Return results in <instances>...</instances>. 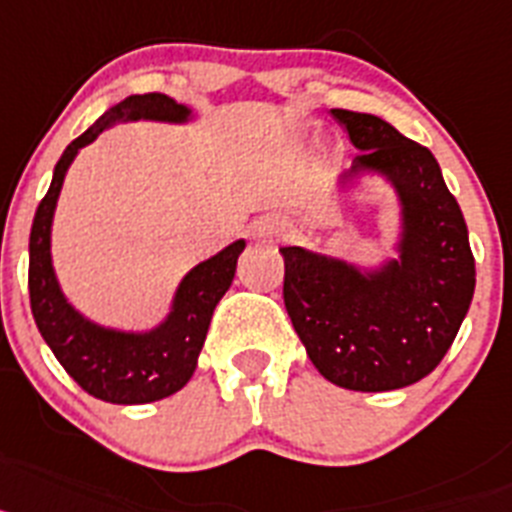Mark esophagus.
<instances>
[{
    "mask_svg": "<svg viewBox=\"0 0 512 512\" xmlns=\"http://www.w3.org/2000/svg\"><path fill=\"white\" fill-rule=\"evenodd\" d=\"M255 231H257V237H268V239L283 237V234H286V224H283L281 219H275V216H265V219L257 221Z\"/></svg>",
    "mask_w": 512,
    "mask_h": 512,
    "instance_id": "esophagus-1",
    "label": "esophagus"
}]
</instances>
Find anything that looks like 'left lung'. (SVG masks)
I'll use <instances>...</instances> for the list:
<instances>
[{
    "mask_svg": "<svg viewBox=\"0 0 512 512\" xmlns=\"http://www.w3.org/2000/svg\"><path fill=\"white\" fill-rule=\"evenodd\" d=\"M361 154L342 185L379 172L402 203L399 260L363 273L304 247H281L283 301L324 379L353 391H391L425 379L469 311L477 270L464 213L430 149L376 115L332 110Z\"/></svg>",
    "mask_w": 512,
    "mask_h": 512,
    "instance_id": "left-lung-1",
    "label": "left lung"
}]
</instances>
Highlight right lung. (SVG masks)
<instances>
[{"label":"right lung","instance_id":"obj_1","mask_svg":"<svg viewBox=\"0 0 512 512\" xmlns=\"http://www.w3.org/2000/svg\"><path fill=\"white\" fill-rule=\"evenodd\" d=\"M185 123L190 110L162 92L131 95L100 115L79 139L71 141L53 170L51 188L35 211L30 229V309L56 361L87 394L113 404H146L170 397L188 384L198 366L213 309L229 291L244 239L229 244L211 260L195 265L172 301L170 317L151 332H118L84 319L61 293L51 265V221L66 170L82 146L105 128L123 121Z\"/></svg>","mask_w":512,"mask_h":512}]
</instances>
